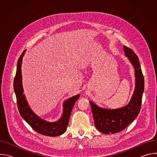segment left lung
<instances>
[{"instance_id":"8db88e82","label":"left lung","mask_w":157,"mask_h":157,"mask_svg":"<svg viewBox=\"0 0 157 157\" xmlns=\"http://www.w3.org/2000/svg\"><path fill=\"white\" fill-rule=\"evenodd\" d=\"M124 50L125 55L134 66L136 72V89L130 102L122 108L107 110L99 107L90 101L95 125L100 132L105 134L123 130L137 117L141 108L144 78L139 58L132 49L124 46Z\"/></svg>"}]
</instances>
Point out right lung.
<instances>
[{"mask_svg": "<svg viewBox=\"0 0 157 157\" xmlns=\"http://www.w3.org/2000/svg\"><path fill=\"white\" fill-rule=\"evenodd\" d=\"M26 50L20 55L18 62L16 75L13 80V89L16 95L17 107L21 116L29 123L34 130L43 136L56 137L61 135L66 130L73 107L79 96L76 95L70 98L64 103V111L62 117L56 122H48L36 116L29 106L21 84V67L22 58Z\"/></svg>", "mask_w": 157, "mask_h": 157, "instance_id": "add662e5", "label": "right lung"}]
</instances>
